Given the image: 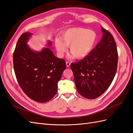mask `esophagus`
Here are the masks:
<instances>
[{
    "label": "esophagus",
    "instance_id": "esophagus-1",
    "mask_svg": "<svg viewBox=\"0 0 133 133\" xmlns=\"http://www.w3.org/2000/svg\"><path fill=\"white\" fill-rule=\"evenodd\" d=\"M66 65L67 67H69L70 65V63L68 62H66Z\"/></svg>",
    "mask_w": 133,
    "mask_h": 133
}]
</instances>
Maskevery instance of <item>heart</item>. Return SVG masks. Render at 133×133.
I'll list each match as a JSON object with an SVG mask.
<instances>
[{
    "label": "heart",
    "instance_id": "1",
    "mask_svg": "<svg viewBox=\"0 0 133 133\" xmlns=\"http://www.w3.org/2000/svg\"><path fill=\"white\" fill-rule=\"evenodd\" d=\"M96 35L94 31L82 28H72L62 32L60 39L54 42L59 55L62 56L69 46L70 53L78 59L89 54L94 47Z\"/></svg>",
    "mask_w": 133,
    "mask_h": 133
}]
</instances>
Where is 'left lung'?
I'll return each instance as SVG.
<instances>
[{
	"label": "left lung",
	"instance_id": "left-lung-1",
	"mask_svg": "<svg viewBox=\"0 0 133 133\" xmlns=\"http://www.w3.org/2000/svg\"><path fill=\"white\" fill-rule=\"evenodd\" d=\"M103 38L80 61L71 63L76 90L85 98L99 97L110 85L117 70L118 54L115 40L102 27Z\"/></svg>",
	"mask_w": 133,
	"mask_h": 133
}]
</instances>
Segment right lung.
<instances>
[{
    "instance_id": "add662e5",
    "label": "right lung",
    "mask_w": 133,
    "mask_h": 133,
    "mask_svg": "<svg viewBox=\"0 0 133 133\" xmlns=\"http://www.w3.org/2000/svg\"><path fill=\"white\" fill-rule=\"evenodd\" d=\"M31 35L26 32L19 37L13 53L14 69L20 87L28 97L45 103L57 93L66 64L49 48L38 52L32 50L26 43ZM51 45L49 41L48 45Z\"/></svg>"
}]
</instances>
